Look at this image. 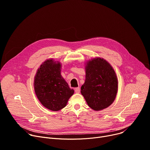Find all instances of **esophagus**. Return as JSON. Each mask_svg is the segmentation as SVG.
Returning <instances> with one entry per match:
<instances>
[{"label": "esophagus", "mask_w": 150, "mask_h": 150, "mask_svg": "<svg viewBox=\"0 0 150 150\" xmlns=\"http://www.w3.org/2000/svg\"><path fill=\"white\" fill-rule=\"evenodd\" d=\"M75 91L76 93H79L80 92V88L79 87H76L75 88Z\"/></svg>", "instance_id": "obj_1"}]
</instances>
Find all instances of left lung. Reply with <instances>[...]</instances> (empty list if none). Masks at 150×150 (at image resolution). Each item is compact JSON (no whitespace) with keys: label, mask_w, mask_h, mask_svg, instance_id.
<instances>
[{"label":"left lung","mask_w":150,"mask_h":150,"mask_svg":"<svg viewBox=\"0 0 150 150\" xmlns=\"http://www.w3.org/2000/svg\"><path fill=\"white\" fill-rule=\"evenodd\" d=\"M86 81L81 93L88 105L100 111L111 105L118 90V81L111 66L106 60L95 58L86 66Z\"/></svg>","instance_id":"1"}]
</instances>
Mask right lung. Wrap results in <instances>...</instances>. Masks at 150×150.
Masks as SVG:
<instances>
[{"label":"right lung","instance_id":"1","mask_svg":"<svg viewBox=\"0 0 150 150\" xmlns=\"http://www.w3.org/2000/svg\"><path fill=\"white\" fill-rule=\"evenodd\" d=\"M60 68V63L48 60L38 69L35 79L37 98L45 108L53 111L65 107L74 93L62 76Z\"/></svg>","mask_w":150,"mask_h":150}]
</instances>
